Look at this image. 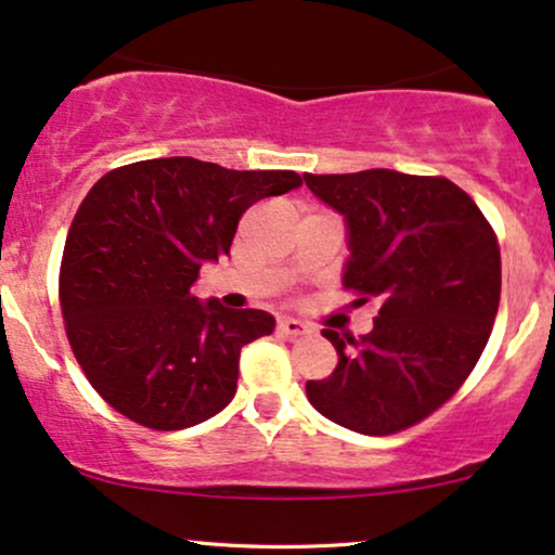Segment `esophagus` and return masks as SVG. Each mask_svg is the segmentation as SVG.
I'll use <instances>...</instances> for the list:
<instances>
[{
	"label": "esophagus",
	"instance_id": "esophagus-1",
	"mask_svg": "<svg viewBox=\"0 0 555 555\" xmlns=\"http://www.w3.org/2000/svg\"><path fill=\"white\" fill-rule=\"evenodd\" d=\"M276 331L282 336H302V334H308L310 328L305 326L302 321H297V318H279Z\"/></svg>",
	"mask_w": 555,
	"mask_h": 555
}]
</instances>
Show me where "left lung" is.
<instances>
[{
    "label": "left lung",
    "mask_w": 555,
    "mask_h": 555,
    "mask_svg": "<svg viewBox=\"0 0 555 555\" xmlns=\"http://www.w3.org/2000/svg\"><path fill=\"white\" fill-rule=\"evenodd\" d=\"M349 229L344 289L375 299L373 331L323 328L336 371L308 380L310 404L365 436L423 423L460 391L486 349L501 299V250L477 203L446 177L367 169L305 175Z\"/></svg>",
    "instance_id": "1"
}]
</instances>
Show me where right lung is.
Returning <instances> with one entry per match:
<instances>
[{
  "mask_svg": "<svg viewBox=\"0 0 555 555\" xmlns=\"http://www.w3.org/2000/svg\"><path fill=\"white\" fill-rule=\"evenodd\" d=\"M299 184L289 169L171 156L106 171L88 190L62 253L60 305L75 360L119 415L182 430L232 401L242 347L271 334L273 318L201 305L193 286L206 260L229 256L253 203Z\"/></svg>",
  "mask_w": 555,
  "mask_h": 555,
  "instance_id": "1",
  "label": "right lung"
}]
</instances>
